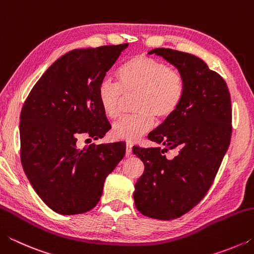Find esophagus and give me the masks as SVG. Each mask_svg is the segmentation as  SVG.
I'll list each match as a JSON object with an SVG mask.
<instances>
[{"instance_id":"obj_1","label":"esophagus","mask_w":254,"mask_h":254,"mask_svg":"<svg viewBox=\"0 0 254 254\" xmlns=\"http://www.w3.org/2000/svg\"><path fill=\"white\" fill-rule=\"evenodd\" d=\"M132 147L133 145L131 143H127V151H126V154L127 157H130L132 154Z\"/></svg>"}]
</instances>
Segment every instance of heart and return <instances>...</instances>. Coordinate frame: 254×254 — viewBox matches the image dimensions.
Here are the masks:
<instances>
[{
    "label": "heart",
    "mask_w": 254,
    "mask_h": 254,
    "mask_svg": "<svg viewBox=\"0 0 254 254\" xmlns=\"http://www.w3.org/2000/svg\"><path fill=\"white\" fill-rule=\"evenodd\" d=\"M119 87L110 80L98 86L97 97L107 118L117 119L123 96L135 94L132 117L114 123L117 139L135 141L152 127L153 119L165 120L178 109L184 96V78L167 64L145 55H136L120 68Z\"/></svg>",
    "instance_id": "b5f03b06"
}]
</instances>
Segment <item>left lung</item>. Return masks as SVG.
I'll return each instance as SVG.
<instances>
[{
    "mask_svg": "<svg viewBox=\"0 0 254 254\" xmlns=\"http://www.w3.org/2000/svg\"><path fill=\"white\" fill-rule=\"evenodd\" d=\"M148 54L177 68L185 89L175 113L149 133L158 147L132 149L144 165L133 198L141 214L169 221L189 212L212 186L231 141V96L224 79L196 56L169 48ZM169 149L176 151L173 159L164 154Z\"/></svg>",
    "mask_w": 254,
    "mask_h": 254,
    "instance_id": "1",
    "label": "left lung"
}]
</instances>
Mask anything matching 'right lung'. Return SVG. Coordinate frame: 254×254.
Returning a JSON list of instances; mask_svg holds the SVG:
<instances>
[{"mask_svg": "<svg viewBox=\"0 0 254 254\" xmlns=\"http://www.w3.org/2000/svg\"><path fill=\"white\" fill-rule=\"evenodd\" d=\"M127 46L69 51L45 71L24 102L21 163L38 196L56 213L75 215L95 207L106 177L126 154L123 142L78 149L77 139H102L111 128L98 86Z\"/></svg>", "mask_w": 254, "mask_h": 254, "instance_id": "add662e5", "label": "right lung"}]
</instances>
